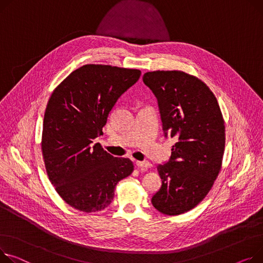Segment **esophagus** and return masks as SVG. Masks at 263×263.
<instances>
[{"instance_id": "obj_1", "label": "esophagus", "mask_w": 263, "mask_h": 263, "mask_svg": "<svg viewBox=\"0 0 263 263\" xmlns=\"http://www.w3.org/2000/svg\"><path fill=\"white\" fill-rule=\"evenodd\" d=\"M136 166L144 169V168H149L151 166V164L147 161H136Z\"/></svg>"}]
</instances>
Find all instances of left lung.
Masks as SVG:
<instances>
[{
	"label": "left lung",
	"instance_id": "8db88e82",
	"mask_svg": "<svg viewBox=\"0 0 263 263\" xmlns=\"http://www.w3.org/2000/svg\"><path fill=\"white\" fill-rule=\"evenodd\" d=\"M144 83L159 103L165 136L177 139L152 205L168 216L196 207L212 189L222 165L225 126L214 93L199 78L181 71L145 73Z\"/></svg>",
	"mask_w": 263,
	"mask_h": 263
}]
</instances>
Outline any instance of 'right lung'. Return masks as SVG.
<instances>
[{"label": "right lung", "mask_w": 263, "mask_h": 263, "mask_svg": "<svg viewBox=\"0 0 263 263\" xmlns=\"http://www.w3.org/2000/svg\"><path fill=\"white\" fill-rule=\"evenodd\" d=\"M141 74L139 69L85 64L51 93L43 120V160L58 195L77 211L108 207L117 183L134 169L129 159L114 157L93 139L103 134L116 101Z\"/></svg>", "instance_id": "add662e5"}]
</instances>
